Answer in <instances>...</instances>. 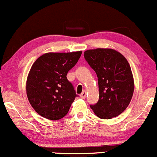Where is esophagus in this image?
<instances>
[{
	"label": "esophagus",
	"mask_w": 157,
	"mask_h": 157,
	"mask_svg": "<svg viewBox=\"0 0 157 157\" xmlns=\"http://www.w3.org/2000/svg\"><path fill=\"white\" fill-rule=\"evenodd\" d=\"M86 90H83L82 93L80 94V97L82 98H86Z\"/></svg>",
	"instance_id": "1"
}]
</instances>
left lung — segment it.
I'll return each instance as SVG.
<instances>
[{
  "mask_svg": "<svg viewBox=\"0 0 157 157\" xmlns=\"http://www.w3.org/2000/svg\"><path fill=\"white\" fill-rule=\"evenodd\" d=\"M84 57L98 77L99 99L90 108L103 120L112 119L124 112L134 92V80L128 61L112 48L87 50Z\"/></svg>",
  "mask_w": 157,
  "mask_h": 157,
  "instance_id": "obj_1",
  "label": "left lung"
}]
</instances>
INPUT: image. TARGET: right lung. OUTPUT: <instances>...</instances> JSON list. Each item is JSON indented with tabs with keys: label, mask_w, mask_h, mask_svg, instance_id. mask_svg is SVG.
<instances>
[{
	"label": "right lung",
	"mask_w": 157,
	"mask_h": 157,
	"mask_svg": "<svg viewBox=\"0 0 157 157\" xmlns=\"http://www.w3.org/2000/svg\"><path fill=\"white\" fill-rule=\"evenodd\" d=\"M81 54V51L47 53L33 64L27 76L26 91L31 106L43 117L58 120L68 113L77 96L67 75Z\"/></svg>",
	"instance_id": "add662e5"
}]
</instances>
